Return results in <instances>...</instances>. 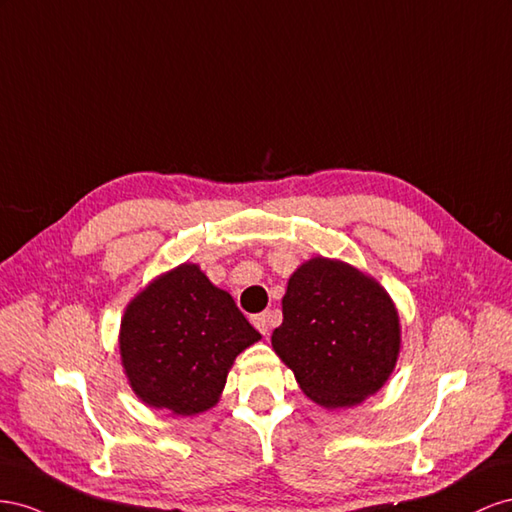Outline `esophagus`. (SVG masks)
I'll return each mask as SVG.
<instances>
[{"mask_svg": "<svg viewBox=\"0 0 512 512\" xmlns=\"http://www.w3.org/2000/svg\"><path fill=\"white\" fill-rule=\"evenodd\" d=\"M270 313H259V315H253L251 317V321H253V326L261 332V334H268V330H270Z\"/></svg>", "mask_w": 512, "mask_h": 512, "instance_id": "obj_1", "label": "esophagus"}]
</instances>
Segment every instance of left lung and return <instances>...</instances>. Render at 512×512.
<instances>
[{"mask_svg":"<svg viewBox=\"0 0 512 512\" xmlns=\"http://www.w3.org/2000/svg\"><path fill=\"white\" fill-rule=\"evenodd\" d=\"M272 347L306 397L352 407L386 384L401 349L386 289L339 259L313 257L287 283Z\"/></svg>","mask_w":512,"mask_h":512,"instance_id":"left-lung-1","label":"left lung"}]
</instances>
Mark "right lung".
Listing matches in <instances>:
<instances>
[{"label": "right lung", "instance_id": "1", "mask_svg": "<svg viewBox=\"0 0 512 512\" xmlns=\"http://www.w3.org/2000/svg\"><path fill=\"white\" fill-rule=\"evenodd\" d=\"M259 339L227 291L182 264L126 306L120 354L145 405L193 416L218 403L233 360Z\"/></svg>", "mask_w": 512, "mask_h": 512}]
</instances>
